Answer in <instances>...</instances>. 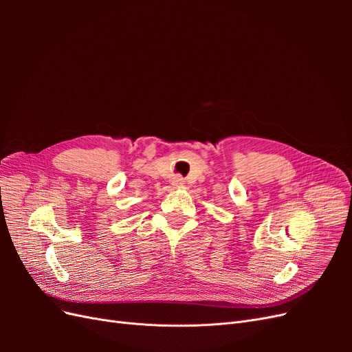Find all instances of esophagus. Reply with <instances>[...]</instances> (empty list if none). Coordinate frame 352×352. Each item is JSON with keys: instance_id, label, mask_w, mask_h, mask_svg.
Listing matches in <instances>:
<instances>
[{"instance_id": "esophagus-1", "label": "esophagus", "mask_w": 352, "mask_h": 352, "mask_svg": "<svg viewBox=\"0 0 352 352\" xmlns=\"http://www.w3.org/2000/svg\"><path fill=\"white\" fill-rule=\"evenodd\" d=\"M175 185H176V186H182V185H184V180L180 179V177H177V179L175 180Z\"/></svg>"}]
</instances>
